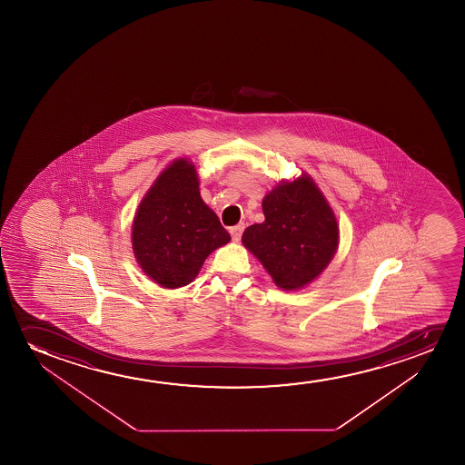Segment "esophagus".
I'll return each mask as SVG.
<instances>
[{
  "label": "esophagus",
  "mask_w": 465,
  "mask_h": 465,
  "mask_svg": "<svg viewBox=\"0 0 465 465\" xmlns=\"http://www.w3.org/2000/svg\"><path fill=\"white\" fill-rule=\"evenodd\" d=\"M242 230H244V223H238L235 227H230V235L233 238V242H238L242 238Z\"/></svg>",
  "instance_id": "esophagus-1"
}]
</instances>
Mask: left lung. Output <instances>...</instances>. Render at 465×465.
Instances as JSON below:
<instances>
[{
	"mask_svg": "<svg viewBox=\"0 0 465 465\" xmlns=\"http://www.w3.org/2000/svg\"><path fill=\"white\" fill-rule=\"evenodd\" d=\"M265 221L249 225L242 244L261 261L274 284L297 291L316 280L340 242L337 217L308 174L281 181L262 202Z\"/></svg>",
	"mask_w": 465,
	"mask_h": 465,
	"instance_id": "1",
	"label": "left lung"
}]
</instances>
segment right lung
I'll return each instance as SVG.
<instances>
[{
	"mask_svg": "<svg viewBox=\"0 0 465 465\" xmlns=\"http://www.w3.org/2000/svg\"><path fill=\"white\" fill-rule=\"evenodd\" d=\"M195 165L176 159L166 166L134 214L132 244L143 272L162 287L195 280L204 259L230 242L216 213L204 204Z\"/></svg>",
	"mask_w": 465,
	"mask_h": 465,
	"instance_id": "1",
	"label": "right lung"
}]
</instances>
